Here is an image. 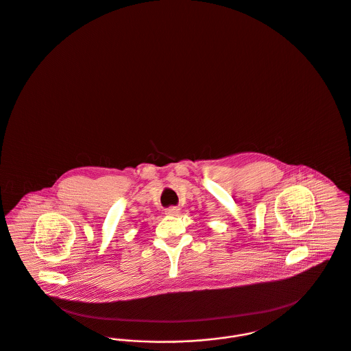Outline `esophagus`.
<instances>
[{
	"instance_id": "obj_1",
	"label": "esophagus",
	"mask_w": 351,
	"mask_h": 351,
	"mask_svg": "<svg viewBox=\"0 0 351 351\" xmlns=\"http://www.w3.org/2000/svg\"><path fill=\"white\" fill-rule=\"evenodd\" d=\"M180 213V208L179 207H169L165 210V214L169 216L178 215Z\"/></svg>"
}]
</instances>
